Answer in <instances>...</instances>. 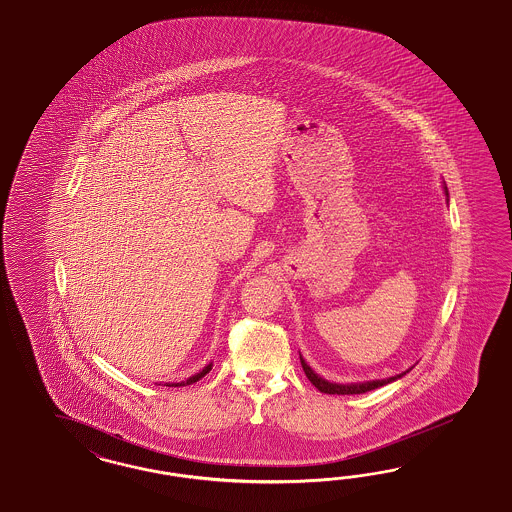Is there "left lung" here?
Segmentation results:
<instances>
[{
  "label": "left lung",
  "instance_id": "obj_1",
  "mask_svg": "<svg viewBox=\"0 0 512 512\" xmlns=\"http://www.w3.org/2000/svg\"><path fill=\"white\" fill-rule=\"evenodd\" d=\"M445 195L449 197V191H447V186H445ZM300 362H302V368H304V372H306V377L310 379L311 385L317 388V390H321V392H325V394H364V392H368V390H375V388L383 387V385H388V383H392V381H396V379H400L403 377L405 373H400V375H394V377H388V379H381V381H368V383H349V385H338V383H330V381H326L323 379L321 375H317V373L311 370L310 366L306 364V360L300 357Z\"/></svg>",
  "mask_w": 512,
  "mask_h": 512
}]
</instances>
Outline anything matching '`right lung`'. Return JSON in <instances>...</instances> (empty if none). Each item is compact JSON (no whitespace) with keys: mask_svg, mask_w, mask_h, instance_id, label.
Wrapping results in <instances>:
<instances>
[{"mask_svg":"<svg viewBox=\"0 0 512 512\" xmlns=\"http://www.w3.org/2000/svg\"><path fill=\"white\" fill-rule=\"evenodd\" d=\"M212 370V364H208V366H204L202 368L201 372L195 373V375H191L189 379H186V381H182V383H167L165 387H187V385H193V383H197L199 379H202L206 373L210 372Z\"/></svg>","mask_w":512,"mask_h":512,"instance_id":"right-lung-1","label":"right lung"}]
</instances>
